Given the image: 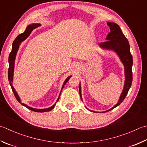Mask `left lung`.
Masks as SVG:
<instances>
[{
    "mask_svg": "<svg viewBox=\"0 0 147 147\" xmlns=\"http://www.w3.org/2000/svg\"><path fill=\"white\" fill-rule=\"evenodd\" d=\"M107 25L109 26L111 30L110 32L108 34L107 37H106L107 41L100 42L99 45L100 47L103 48L111 49V50L115 51L119 55L122 63L124 65L125 80L124 88H123L121 96L120 97L119 102L113 108L108 111H106L105 112L113 110V108L117 107V106L120 105V103L123 102V100H124L125 97L127 96L128 91L131 86L132 81H133V73H132L133 57L131 54L130 46H129L128 40L123 35L119 26L115 23L108 22ZM79 92L80 97L82 99L80 85L79 87Z\"/></svg>",
    "mask_w": 147,
    "mask_h": 147,
    "instance_id": "1",
    "label": "left lung"
}]
</instances>
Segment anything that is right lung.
<instances>
[{"mask_svg": "<svg viewBox=\"0 0 147 147\" xmlns=\"http://www.w3.org/2000/svg\"><path fill=\"white\" fill-rule=\"evenodd\" d=\"M39 25H40L39 24H31V25H28L27 27V28H26V30H25L24 32L22 33V34H19V35L16 37V39H14V41H13V43L12 50H11V53L9 54V69H8V80H9V82L10 83L11 87V88H12V90L13 92L14 96H15L16 99H17V100H18V101L20 103H22L21 100H20L18 94L16 93V92L15 91V90H14V88H13L12 85H11V83L13 82V80L14 64V60H15L16 55L17 51H18V48H19L20 43L22 42L23 41H24L25 39H27V37H28V36H29L30 34V33L32 32V31L34 29V28H37V27H39ZM71 77V76H69L65 80V82L64 83V85H63L62 87V88H64V85H65V83L69 81V80L70 79ZM60 95H59V96L58 99H57V102L58 101L59 98H60ZM22 105L23 106H25V107L29 109V110L33 111H35V112L50 111H51V110H52V109L55 107V104L52 106H51L50 108H46V109H36V108H33L29 107V106H28L27 105L24 104V103H22Z\"/></svg>", "mask_w": 147, "mask_h": 147, "instance_id": "1", "label": "right lung"}]
</instances>
